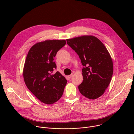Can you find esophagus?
I'll use <instances>...</instances> for the list:
<instances>
[{"label":"esophagus","mask_w":134,"mask_h":134,"mask_svg":"<svg viewBox=\"0 0 134 134\" xmlns=\"http://www.w3.org/2000/svg\"><path fill=\"white\" fill-rule=\"evenodd\" d=\"M72 76H73V74H71V75H68V77L69 79H70V78H71V77H72Z\"/></svg>","instance_id":"esophagus-1"}]
</instances>
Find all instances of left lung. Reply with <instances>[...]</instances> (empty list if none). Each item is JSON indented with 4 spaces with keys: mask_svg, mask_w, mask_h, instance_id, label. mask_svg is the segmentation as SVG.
Returning a JSON list of instances; mask_svg holds the SVG:
<instances>
[{
    "mask_svg": "<svg viewBox=\"0 0 134 134\" xmlns=\"http://www.w3.org/2000/svg\"><path fill=\"white\" fill-rule=\"evenodd\" d=\"M68 45L77 53L83 68V81L79 86L80 93L90 99H96L108 87L113 74L111 56L102 42L94 36L67 39Z\"/></svg>",
    "mask_w": 134,
    "mask_h": 134,
    "instance_id": "1",
    "label": "left lung"
}]
</instances>
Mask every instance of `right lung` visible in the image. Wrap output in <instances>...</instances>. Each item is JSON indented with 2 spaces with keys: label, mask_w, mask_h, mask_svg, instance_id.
Masks as SVG:
<instances>
[{
  "label": "right lung",
  "mask_w": 134,
  "mask_h": 134,
  "mask_svg": "<svg viewBox=\"0 0 134 134\" xmlns=\"http://www.w3.org/2000/svg\"><path fill=\"white\" fill-rule=\"evenodd\" d=\"M63 40H46L31 47L27 55L23 77L28 89L40 101L51 104L62 97L67 81L59 72L54 60L57 52L66 44Z\"/></svg>",
  "instance_id": "add662e5"
}]
</instances>
